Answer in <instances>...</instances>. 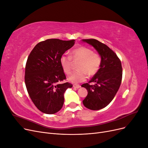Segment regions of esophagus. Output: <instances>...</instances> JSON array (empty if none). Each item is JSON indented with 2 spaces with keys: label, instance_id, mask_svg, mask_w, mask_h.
Returning <instances> with one entry per match:
<instances>
[{
  "label": "esophagus",
  "instance_id": "1",
  "mask_svg": "<svg viewBox=\"0 0 148 148\" xmlns=\"http://www.w3.org/2000/svg\"><path fill=\"white\" fill-rule=\"evenodd\" d=\"M73 88H77V89H78V88H79L81 87V86H80L79 84H73Z\"/></svg>",
  "mask_w": 148,
  "mask_h": 148
}]
</instances>
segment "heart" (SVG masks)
<instances>
[{"mask_svg":"<svg viewBox=\"0 0 148 148\" xmlns=\"http://www.w3.org/2000/svg\"><path fill=\"white\" fill-rule=\"evenodd\" d=\"M72 59L80 60L78 64V70L74 71L69 76L68 79L71 83H80L86 80L89 76H93L99 70L101 65V57L96 53H94L91 49L80 46L71 52V57L62 55L60 62L61 66L66 74H69L72 69Z\"/></svg>","mask_w":148,"mask_h":148,"instance_id":"obj_1","label":"heart"}]
</instances>
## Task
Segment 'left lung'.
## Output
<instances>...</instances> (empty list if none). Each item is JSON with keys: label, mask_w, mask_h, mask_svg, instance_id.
Segmentation results:
<instances>
[{"label": "left lung", "mask_w": 148, "mask_h": 148, "mask_svg": "<svg viewBox=\"0 0 148 148\" xmlns=\"http://www.w3.org/2000/svg\"><path fill=\"white\" fill-rule=\"evenodd\" d=\"M82 41L93 46L102 60L99 70L89 82L95 84L82 85L88 90L83 104L89 109L100 110L112 101L119 90L122 79V64L117 54L106 44L95 39Z\"/></svg>", "instance_id": "1"}]
</instances>
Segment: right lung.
<instances>
[{
	"instance_id": "1",
	"label": "right lung",
	"mask_w": 148,
	"mask_h": 148,
	"mask_svg": "<svg viewBox=\"0 0 148 148\" xmlns=\"http://www.w3.org/2000/svg\"><path fill=\"white\" fill-rule=\"evenodd\" d=\"M75 40L49 39L37 44L28 57L25 82L29 96L42 112H59L64 102V92L73 85L66 79L60 64L61 56L75 44Z\"/></svg>"
}]
</instances>
